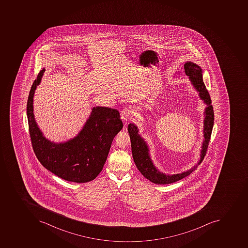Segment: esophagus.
<instances>
[{"instance_id": "1", "label": "esophagus", "mask_w": 248, "mask_h": 248, "mask_svg": "<svg viewBox=\"0 0 248 248\" xmlns=\"http://www.w3.org/2000/svg\"><path fill=\"white\" fill-rule=\"evenodd\" d=\"M131 115H132V111L129 109V108H125L121 111V118L123 121H128Z\"/></svg>"}]
</instances>
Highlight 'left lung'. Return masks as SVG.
Listing matches in <instances>:
<instances>
[{
	"label": "left lung",
	"mask_w": 248,
	"mask_h": 248,
	"mask_svg": "<svg viewBox=\"0 0 248 248\" xmlns=\"http://www.w3.org/2000/svg\"><path fill=\"white\" fill-rule=\"evenodd\" d=\"M184 68H185L186 75L189 77L191 83L195 89L199 92L200 98L207 105L205 111V119H204L205 140L203 141L202 150L201 152V158L199 162V164L205 157L208 146H209L213 124H214V111H213V106L211 104L212 101H211L209 92L207 90L206 87L203 82L202 74V71L201 67L194 62H186ZM128 132L130 137L132 154H133L135 164L141 174L153 183L157 184V185L174 183L182 178H186V176L189 175L191 172L194 171L197 168V166H195L192 169L183 172L182 174H174V175H166L165 174H163L155 168L153 162L150 160L147 144L138 134L139 130L137 127L134 124L130 123L128 125Z\"/></svg>",
	"instance_id": "left-lung-1"
}]
</instances>
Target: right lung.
<instances>
[{"mask_svg":"<svg viewBox=\"0 0 248 248\" xmlns=\"http://www.w3.org/2000/svg\"><path fill=\"white\" fill-rule=\"evenodd\" d=\"M45 69L31 85L27 102V117L31 146L44 168L62 179L77 183L94 180L102 171L115 135L123 124L117 109L94 107L84 128L72 140L53 143L43 137L35 123L33 96Z\"/></svg>","mask_w":248,"mask_h":248,"instance_id":"right-lung-1","label":"right lung"}]
</instances>
